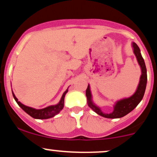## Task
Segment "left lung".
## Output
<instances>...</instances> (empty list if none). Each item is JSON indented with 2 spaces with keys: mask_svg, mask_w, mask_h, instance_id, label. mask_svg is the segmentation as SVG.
Returning a JSON list of instances; mask_svg holds the SVG:
<instances>
[{
  "mask_svg": "<svg viewBox=\"0 0 157 157\" xmlns=\"http://www.w3.org/2000/svg\"><path fill=\"white\" fill-rule=\"evenodd\" d=\"M131 46H132L133 52H134L135 57L136 58V60L138 62L139 66L140 67V69H141V76L140 77V82H139L137 88H136L134 94H132L129 97H125V98L120 99V100L115 102L114 105H113L112 112L109 113H104L101 110V109H100V107H99L94 102L90 85H88V88L86 89V97H87L88 105L95 113H97L100 116L109 119L121 118L122 117L127 115L128 113H130L131 111H132L142 100V97H143L144 94H145L147 85L146 66H145V61H144L143 57H142L141 55V52H140V48L138 47L136 43L132 42Z\"/></svg>",
  "mask_w": 157,
  "mask_h": 157,
  "instance_id": "1",
  "label": "left lung"
}]
</instances>
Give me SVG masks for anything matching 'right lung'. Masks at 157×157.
<instances>
[{"label":"right lung","instance_id":"right-lung-1","mask_svg":"<svg viewBox=\"0 0 157 157\" xmlns=\"http://www.w3.org/2000/svg\"><path fill=\"white\" fill-rule=\"evenodd\" d=\"M68 89L64 91V93L63 94L62 97H61L60 100L59 101V102L56 105H49L48 107L44 108V109H34V108L29 107V106H27L23 105V103H21V102L18 101L17 97H15V94H14L13 91H12V95H13L14 99L18 104V105L22 109L23 111H25L26 113H28L29 116H31L32 117L35 118V119H38V120H46V119H49L52 117H54L55 115L58 114L59 113L62 111V109H63L64 107V98L65 96H66V93L68 92Z\"/></svg>","mask_w":157,"mask_h":157}]
</instances>
